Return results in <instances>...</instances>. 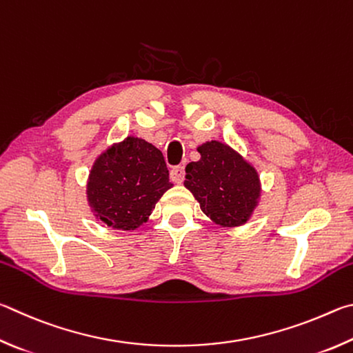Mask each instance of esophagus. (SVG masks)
I'll use <instances>...</instances> for the list:
<instances>
[{"mask_svg":"<svg viewBox=\"0 0 353 353\" xmlns=\"http://www.w3.org/2000/svg\"><path fill=\"white\" fill-rule=\"evenodd\" d=\"M184 175H186V172H184V167H173L170 170V178L173 183L176 184H181L184 180Z\"/></svg>","mask_w":353,"mask_h":353,"instance_id":"esophagus-1","label":"esophagus"}]
</instances>
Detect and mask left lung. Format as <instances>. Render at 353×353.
<instances>
[{"label": "left lung", "mask_w": 353, "mask_h": 353, "mask_svg": "<svg viewBox=\"0 0 353 353\" xmlns=\"http://www.w3.org/2000/svg\"><path fill=\"white\" fill-rule=\"evenodd\" d=\"M196 150L200 159L186 165L184 188L212 223L221 228L248 223L262 199L261 175L254 164L221 141H206Z\"/></svg>", "instance_id": "obj_1"}]
</instances>
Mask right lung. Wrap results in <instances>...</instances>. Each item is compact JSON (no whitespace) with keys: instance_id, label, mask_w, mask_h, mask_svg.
I'll return each instance as SVG.
<instances>
[{"instance_id":"right-lung-1","label":"right lung","mask_w":353,"mask_h":353,"mask_svg":"<svg viewBox=\"0 0 353 353\" xmlns=\"http://www.w3.org/2000/svg\"><path fill=\"white\" fill-rule=\"evenodd\" d=\"M172 186L161 150L130 134L94 159L86 181V201L97 221L117 231H134L147 223Z\"/></svg>"}]
</instances>
